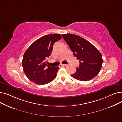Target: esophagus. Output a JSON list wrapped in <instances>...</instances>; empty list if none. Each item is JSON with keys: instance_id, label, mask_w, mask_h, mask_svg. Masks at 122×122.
<instances>
[{"instance_id": "1", "label": "esophagus", "mask_w": 122, "mask_h": 122, "mask_svg": "<svg viewBox=\"0 0 122 122\" xmlns=\"http://www.w3.org/2000/svg\"><path fill=\"white\" fill-rule=\"evenodd\" d=\"M67 66V64H61V65H60V66H61V67H66V66Z\"/></svg>"}]
</instances>
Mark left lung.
<instances>
[{"label": "left lung", "mask_w": 122, "mask_h": 122, "mask_svg": "<svg viewBox=\"0 0 122 122\" xmlns=\"http://www.w3.org/2000/svg\"><path fill=\"white\" fill-rule=\"evenodd\" d=\"M62 36L80 62L76 72L71 76L81 81L93 79L99 73L103 62L99 50L80 36L67 34H63Z\"/></svg>", "instance_id": "obj_1"}]
</instances>
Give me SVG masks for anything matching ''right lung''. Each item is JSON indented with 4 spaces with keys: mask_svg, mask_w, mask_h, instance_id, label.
<instances>
[{
    "mask_svg": "<svg viewBox=\"0 0 122 122\" xmlns=\"http://www.w3.org/2000/svg\"><path fill=\"white\" fill-rule=\"evenodd\" d=\"M62 38L60 34H50L38 38L25 51L22 60L24 72L28 78L39 85L52 81L59 68L46 64V59L50 55L53 44Z\"/></svg>",
    "mask_w": 122,
    "mask_h": 122,
    "instance_id": "1",
    "label": "right lung"
}]
</instances>
